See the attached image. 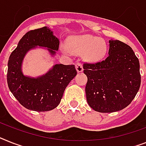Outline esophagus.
I'll return each instance as SVG.
<instances>
[{"label":"esophagus","mask_w":146,"mask_h":146,"mask_svg":"<svg viewBox=\"0 0 146 146\" xmlns=\"http://www.w3.org/2000/svg\"><path fill=\"white\" fill-rule=\"evenodd\" d=\"M76 67V70L78 73H80V72H82L84 71V68H83V65L80 63V62H77L75 65Z\"/></svg>","instance_id":"esophagus-1"}]
</instances>
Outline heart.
<instances>
[{
    "label": "heart",
    "instance_id": "b5f03b06",
    "mask_svg": "<svg viewBox=\"0 0 146 146\" xmlns=\"http://www.w3.org/2000/svg\"><path fill=\"white\" fill-rule=\"evenodd\" d=\"M68 48L74 54H84L85 60L92 62L102 60L108 50L104 40L90 34L72 37L68 42Z\"/></svg>",
    "mask_w": 146,
    "mask_h": 146
}]
</instances>
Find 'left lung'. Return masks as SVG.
<instances>
[{
    "label": "left lung",
    "instance_id": "left-lung-1",
    "mask_svg": "<svg viewBox=\"0 0 146 146\" xmlns=\"http://www.w3.org/2000/svg\"><path fill=\"white\" fill-rule=\"evenodd\" d=\"M106 60L95 64L84 63L87 76L86 96L88 104L100 113H113L131 104L141 83L139 62L129 45L109 40Z\"/></svg>",
    "mask_w": 146,
    "mask_h": 146
}]
</instances>
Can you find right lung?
I'll return each mask as SVG.
<instances>
[{"mask_svg":"<svg viewBox=\"0 0 146 146\" xmlns=\"http://www.w3.org/2000/svg\"><path fill=\"white\" fill-rule=\"evenodd\" d=\"M60 41L48 27L27 32L20 39L8 61L7 84L21 105L37 112L49 111L60 103L66 86L77 75L74 65L55 64L37 78L25 75L22 62L25 55L37 47L44 48L52 56L59 49Z\"/></svg>","mask_w":146,"mask_h":146,"instance_id":"add662e5","label":"right lung"}]
</instances>
